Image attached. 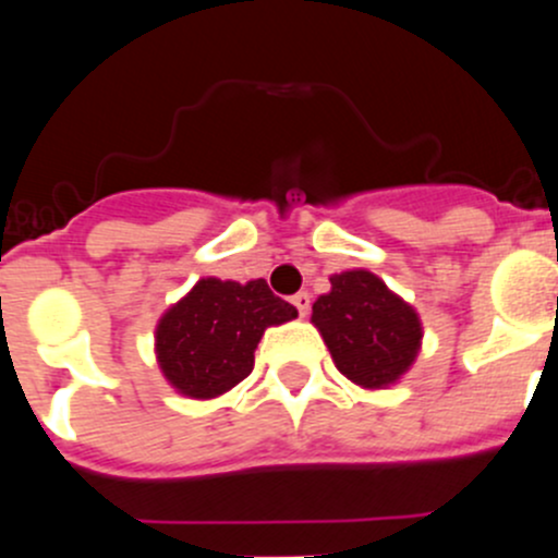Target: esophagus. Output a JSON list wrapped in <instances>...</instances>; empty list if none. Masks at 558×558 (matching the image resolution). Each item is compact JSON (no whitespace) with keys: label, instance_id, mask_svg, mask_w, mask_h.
<instances>
[{"label":"esophagus","instance_id":"34e87169","mask_svg":"<svg viewBox=\"0 0 558 558\" xmlns=\"http://www.w3.org/2000/svg\"><path fill=\"white\" fill-rule=\"evenodd\" d=\"M291 302H294V307L300 311L302 318L311 313V294H307V291H300V294H294V296H291Z\"/></svg>","mask_w":558,"mask_h":558}]
</instances>
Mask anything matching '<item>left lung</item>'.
Masks as SVG:
<instances>
[{
	"label": "left lung",
	"instance_id": "obj_1",
	"mask_svg": "<svg viewBox=\"0 0 558 558\" xmlns=\"http://www.w3.org/2000/svg\"><path fill=\"white\" fill-rule=\"evenodd\" d=\"M331 291L313 305L337 369L362 388L397 384L421 348L418 313L367 269L331 275Z\"/></svg>",
	"mask_w": 558,
	"mask_h": 558
}]
</instances>
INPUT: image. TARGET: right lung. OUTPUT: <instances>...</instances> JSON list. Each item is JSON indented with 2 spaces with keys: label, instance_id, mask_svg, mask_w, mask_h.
Returning a JSON list of instances; mask_svg holds the SVG:
<instances>
[{
  "label": "right lung",
  "instance_id": "obj_1",
  "mask_svg": "<svg viewBox=\"0 0 558 558\" xmlns=\"http://www.w3.org/2000/svg\"><path fill=\"white\" fill-rule=\"evenodd\" d=\"M296 318V307L258 280L202 278L156 326L165 378L191 399H213L245 380L267 326Z\"/></svg>",
  "mask_w": 558,
  "mask_h": 558
}]
</instances>
